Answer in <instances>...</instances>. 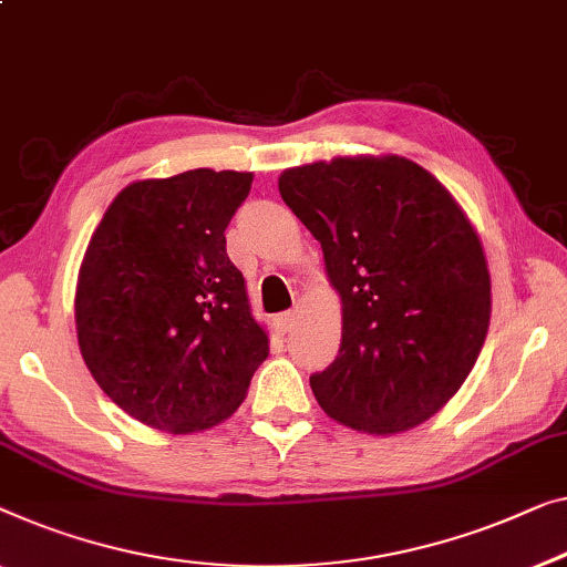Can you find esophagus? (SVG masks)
<instances>
[{
  "mask_svg": "<svg viewBox=\"0 0 567 567\" xmlns=\"http://www.w3.org/2000/svg\"><path fill=\"white\" fill-rule=\"evenodd\" d=\"M299 322V309H291V311H284L281 317H278V327H281V332H291L293 327Z\"/></svg>",
  "mask_w": 567,
  "mask_h": 567,
  "instance_id": "esophagus-1",
  "label": "esophagus"
}]
</instances>
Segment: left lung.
I'll return each mask as SVG.
<instances>
[{"label":"left lung","instance_id":"8db88e82","mask_svg":"<svg viewBox=\"0 0 567 567\" xmlns=\"http://www.w3.org/2000/svg\"><path fill=\"white\" fill-rule=\"evenodd\" d=\"M278 192L324 252L342 301L340 352L309 379L327 416L368 434L414 430L473 371L491 274L455 196L401 155L286 168Z\"/></svg>","mask_w":567,"mask_h":567}]
</instances>
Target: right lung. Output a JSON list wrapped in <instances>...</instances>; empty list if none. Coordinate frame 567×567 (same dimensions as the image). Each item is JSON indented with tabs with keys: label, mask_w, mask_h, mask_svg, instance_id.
<instances>
[{
	"label": "right lung",
	"mask_w": 567,
	"mask_h": 567,
	"mask_svg": "<svg viewBox=\"0 0 567 567\" xmlns=\"http://www.w3.org/2000/svg\"><path fill=\"white\" fill-rule=\"evenodd\" d=\"M250 171L194 168L114 196L76 281L81 358L133 420L168 434L229 420L268 358L225 229Z\"/></svg>",
	"instance_id": "1"
}]
</instances>
